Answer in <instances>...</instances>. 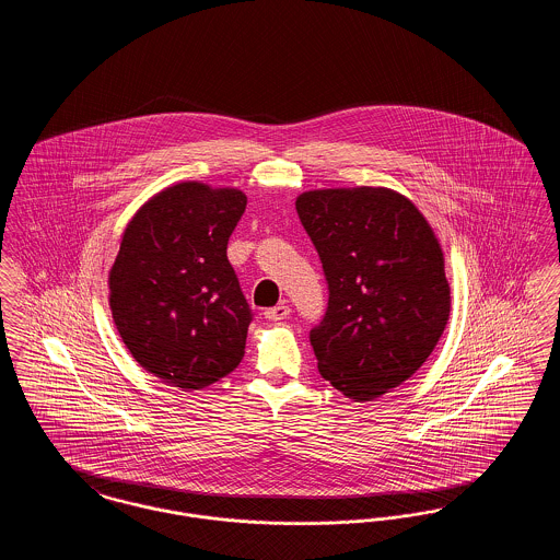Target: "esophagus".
Returning a JSON list of instances; mask_svg holds the SVG:
<instances>
[{"instance_id": "34e87169", "label": "esophagus", "mask_w": 560, "mask_h": 560, "mask_svg": "<svg viewBox=\"0 0 560 560\" xmlns=\"http://www.w3.org/2000/svg\"><path fill=\"white\" fill-rule=\"evenodd\" d=\"M288 315H290V306H285V304H277L265 313L268 320H283Z\"/></svg>"}]
</instances>
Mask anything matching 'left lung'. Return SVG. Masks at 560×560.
<instances>
[{"label": "left lung", "mask_w": 560, "mask_h": 560, "mask_svg": "<svg viewBox=\"0 0 560 560\" xmlns=\"http://www.w3.org/2000/svg\"><path fill=\"white\" fill-rule=\"evenodd\" d=\"M329 300L311 345L345 397L372 400L422 368L450 319L445 260L427 218L390 188H323L295 199Z\"/></svg>", "instance_id": "obj_1"}]
</instances>
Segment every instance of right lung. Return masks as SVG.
Here are the masks:
<instances>
[{"mask_svg": "<svg viewBox=\"0 0 560 560\" xmlns=\"http://www.w3.org/2000/svg\"><path fill=\"white\" fill-rule=\"evenodd\" d=\"M247 197L180 183L149 199L124 231L108 275L110 313L133 359L199 390L233 372L254 319L226 258Z\"/></svg>", "mask_w": 560, "mask_h": 560, "instance_id": "add662e5", "label": "right lung"}]
</instances>
